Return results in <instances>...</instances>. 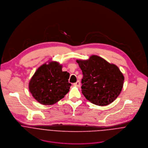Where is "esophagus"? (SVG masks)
<instances>
[{"mask_svg": "<svg viewBox=\"0 0 148 148\" xmlns=\"http://www.w3.org/2000/svg\"><path fill=\"white\" fill-rule=\"evenodd\" d=\"M73 85L75 86H77V87H80V83L79 81H77L76 83H75L73 84Z\"/></svg>", "mask_w": 148, "mask_h": 148, "instance_id": "34e87169", "label": "esophagus"}]
</instances>
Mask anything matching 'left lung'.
I'll list each match as a JSON object with an SVG mask.
<instances>
[{"label": "left lung", "instance_id": "8db88e82", "mask_svg": "<svg viewBox=\"0 0 148 148\" xmlns=\"http://www.w3.org/2000/svg\"><path fill=\"white\" fill-rule=\"evenodd\" d=\"M76 62L83 75L82 92L87 100L103 106L117 98L121 91L124 77L116 65L95 55Z\"/></svg>", "mask_w": 148, "mask_h": 148}]
</instances>
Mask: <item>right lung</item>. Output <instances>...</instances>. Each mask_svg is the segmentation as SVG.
<instances>
[{"mask_svg":"<svg viewBox=\"0 0 148 148\" xmlns=\"http://www.w3.org/2000/svg\"><path fill=\"white\" fill-rule=\"evenodd\" d=\"M62 65L50 61L40 66L29 82V90L34 98L45 105H53L69 92L71 84L69 73L62 71Z\"/></svg>","mask_w":148,"mask_h":148,"instance_id":"obj_1","label":"right lung"}]
</instances>
